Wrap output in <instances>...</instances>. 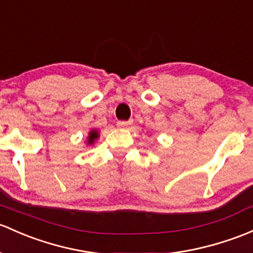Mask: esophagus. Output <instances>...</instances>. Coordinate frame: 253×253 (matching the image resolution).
I'll return each instance as SVG.
<instances>
[{
    "mask_svg": "<svg viewBox=\"0 0 253 253\" xmlns=\"http://www.w3.org/2000/svg\"><path fill=\"white\" fill-rule=\"evenodd\" d=\"M129 125H131V122H129V121H119L118 122L119 128H127Z\"/></svg>",
    "mask_w": 253,
    "mask_h": 253,
    "instance_id": "1",
    "label": "esophagus"
}]
</instances>
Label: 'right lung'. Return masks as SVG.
Returning <instances> with one entry per match:
<instances>
[{
    "label": "right lung",
    "instance_id": "obj_1",
    "mask_svg": "<svg viewBox=\"0 0 253 253\" xmlns=\"http://www.w3.org/2000/svg\"><path fill=\"white\" fill-rule=\"evenodd\" d=\"M97 138H99V133H98L97 129H92V131L88 133V138H87V144L92 145Z\"/></svg>",
    "mask_w": 253,
    "mask_h": 253
}]
</instances>
